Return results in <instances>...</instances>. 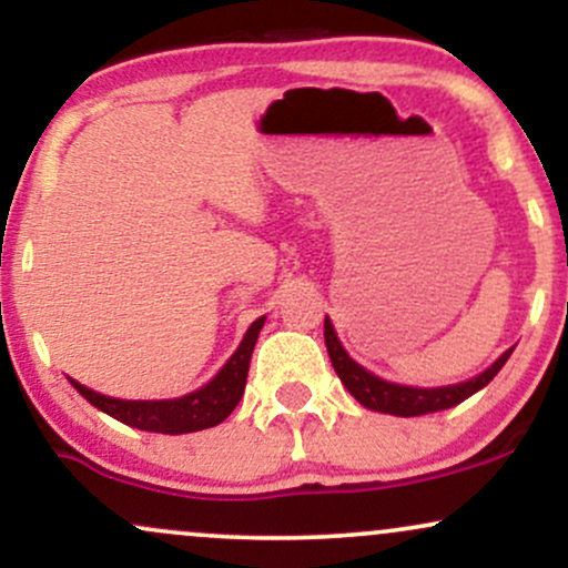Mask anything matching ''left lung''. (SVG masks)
Segmentation results:
<instances>
[{"label":"left lung","mask_w":568,"mask_h":568,"mask_svg":"<svg viewBox=\"0 0 568 568\" xmlns=\"http://www.w3.org/2000/svg\"><path fill=\"white\" fill-rule=\"evenodd\" d=\"M325 347H328L331 363H334L338 379H342L344 387L349 389V395L355 397L361 406L393 416L433 414V410H446L456 406V403L467 400V397L478 393V389H484L486 384L499 374L513 352L507 349L491 368H486L484 374H478L475 379L448 384V387H406V384L384 382L379 376L371 374V371L357 366V363L347 355V349L342 347V342H338L328 317H325Z\"/></svg>","instance_id":"8db88e82"}]
</instances>
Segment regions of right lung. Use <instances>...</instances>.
<instances>
[{
    "label": "right lung",
    "mask_w": 568,
    "mask_h": 568,
    "mask_svg": "<svg viewBox=\"0 0 568 568\" xmlns=\"http://www.w3.org/2000/svg\"><path fill=\"white\" fill-rule=\"evenodd\" d=\"M266 317L253 321L247 334L234 349V355L224 363V368L213 376L205 387L194 389L184 397H173V400H120V397H109L95 393V389L84 387L77 379H71L74 389L84 400H90L98 410L114 416L116 422L130 427L146 429V433L162 435H184L197 433V429L216 427L226 416L232 414L240 397L245 393L247 368H251V355L256 347L258 331L264 328Z\"/></svg>",
    "instance_id": "1"
}]
</instances>
